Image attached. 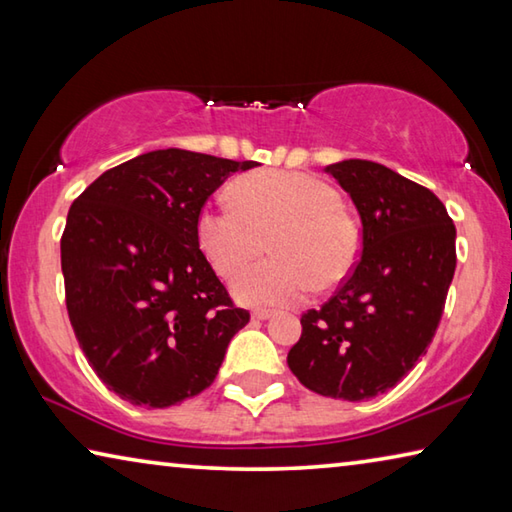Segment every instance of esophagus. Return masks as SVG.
<instances>
[{
    "mask_svg": "<svg viewBox=\"0 0 512 512\" xmlns=\"http://www.w3.org/2000/svg\"><path fill=\"white\" fill-rule=\"evenodd\" d=\"M271 316H273L271 309H255V311H253V318H255V320H268Z\"/></svg>",
    "mask_w": 512,
    "mask_h": 512,
    "instance_id": "1",
    "label": "esophagus"
}]
</instances>
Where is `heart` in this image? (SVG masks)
Instances as JSON below:
<instances>
[{"instance_id": "1", "label": "heart", "mask_w": 512, "mask_h": 512, "mask_svg": "<svg viewBox=\"0 0 512 512\" xmlns=\"http://www.w3.org/2000/svg\"><path fill=\"white\" fill-rule=\"evenodd\" d=\"M198 244L221 275L257 257L271 237L273 257L246 266L232 293L250 307H282L318 287H334L359 259V228L341 194L300 171H257L239 178L235 198L216 196L196 221Z\"/></svg>"}]
</instances>
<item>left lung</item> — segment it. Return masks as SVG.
Masks as SVG:
<instances>
[{
  "label": "left lung",
  "instance_id": "obj_1",
  "mask_svg": "<svg viewBox=\"0 0 512 512\" xmlns=\"http://www.w3.org/2000/svg\"><path fill=\"white\" fill-rule=\"evenodd\" d=\"M361 219V257L332 300L302 314L287 363L302 386L363 402L393 388L436 334L456 271V228L438 196L368 160L325 167Z\"/></svg>",
  "mask_w": 512,
  "mask_h": 512
}]
</instances>
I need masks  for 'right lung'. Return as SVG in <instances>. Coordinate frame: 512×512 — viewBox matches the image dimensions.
Here are the masks:
<instances>
[{
    "label": "right lung",
    "mask_w": 512,
    "mask_h": 512,
    "mask_svg": "<svg viewBox=\"0 0 512 512\" xmlns=\"http://www.w3.org/2000/svg\"><path fill=\"white\" fill-rule=\"evenodd\" d=\"M257 162L162 149L94 180L69 207L60 266L69 323L121 400L167 409L212 384L250 316L198 248L203 205Z\"/></svg>",
    "instance_id": "right-lung-1"
}]
</instances>
